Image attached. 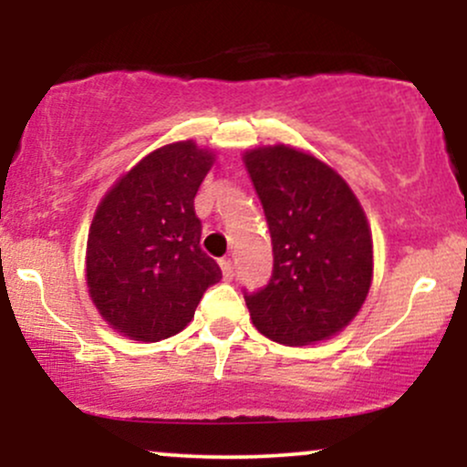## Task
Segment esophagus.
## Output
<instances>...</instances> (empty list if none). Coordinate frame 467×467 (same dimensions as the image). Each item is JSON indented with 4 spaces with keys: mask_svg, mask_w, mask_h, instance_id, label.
<instances>
[{
    "mask_svg": "<svg viewBox=\"0 0 467 467\" xmlns=\"http://www.w3.org/2000/svg\"><path fill=\"white\" fill-rule=\"evenodd\" d=\"M222 272H223V276L226 278H233L234 276V264H233V259H222Z\"/></svg>",
    "mask_w": 467,
    "mask_h": 467,
    "instance_id": "1",
    "label": "esophagus"
}]
</instances>
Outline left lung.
<instances>
[{"label":"left lung","mask_w":467,"mask_h":467,"mask_svg":"<svg viewBox=\"0 0 467 467\" xmlns=\"http://www.w3.org/2000/svg\"><path fill=\"white\" fill-rule=\"evenodd\" d=\"M245 166L272 237V276L244 289L250 318L281 345L337 334L360 312L373 276L367 217L347 182L296 149H254Z\"/></svg>","instance_id":"obj_1"}]
</instances>
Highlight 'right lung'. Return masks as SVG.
I'll list each match as a JSON object with an SVG mask.
<instances>
[{
  "instance_id": "add662e5",
  "label": "right lung",
  "mask_w": 467,
  "mask_h": 467,
  "mask_svg": "<svg viewBox=\"0 0 467 467\" xmlns=\"http://www.w3.org/2000/svg\"><path fill=\"white\" fill-rule=\"evenodd\" d=\"M213 155L195 142L149 153L105 195L88 239V287L103 318L158 342L191 323L222 267L202 250L195 195Z\"/></svg>"
}]
</instances>
